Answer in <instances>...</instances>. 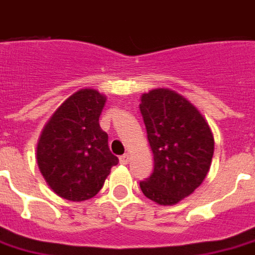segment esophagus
Segmentation results:
<instances>
[{
    "mask_svg": "<svg viewBox=\"0 0 255 255\" xmlns=\"http://www.w3.org/2000/svg\"><path fill=\"white\" fill-rule=\"evenodd\" d=\"M128 161H129V157H128V154H123L122 157H120V163L122 164H128Z\"/></svg>",
    "mask_w": 255,
    "mask_h": 255,
    "instance_id": "esophagus-1",
    "label": "esophagus"
}]
</instances>
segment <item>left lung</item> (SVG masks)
I'll return each instance as SVG.
<instances>
[{"label": "left lung", "mask_w": 255, "mask_h": 255, "mask_svg": "<svg viewBox=\"0 0 255 255\" xmlns=\"http://www.w3.org/2000/svg\"><path fill=\"white\" fill-rule=\"evenodd\" d=\"M139 110L154 160L140 190L160 206L177 204L207 175L214 154L211 129L186 98L167 88L143 94Z\"/></svg>", "instance_id": "1"}]
</instances>
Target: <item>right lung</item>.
<instances>
[{
	"label": "right lung",
	"mask_w": 255,
	"mask_h": 255,
	"mask_svg": "<svg viewBox=\"0 0 255 255\" xmlns=\"http://www.w3.org/2000/svg\"><path fill=\"white\" fill-rule=\"evenodd\" d=\"M106 97L97 90L74 92L53 113L41 132L37 164L49 188L70 202L88 200L102 189L119 163L99 126Z\"/></svg>",
	"instance_id": "add662e5"
}]
</instances>
